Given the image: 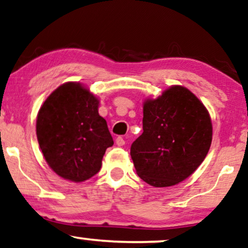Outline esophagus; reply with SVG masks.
Wrapping results in <instances>:
<instances>
[{"instance_id": "1", "label": "esophagus", "mask_w": 248, "mask_h": 248, "mask_svg": "<svg viewBox=\"0 0 248 248\" xmlns=\"http://www.w3.org/2000/svg\"><path fill=\"white\" fill-rule=\"evenodd\" d=\"M115 144H117L118 146H124V140L122 137H118L117 140H115Z\"/></svg>"}]
</instances>
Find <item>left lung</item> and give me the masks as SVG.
<instances>
[{"label": "left lung", "instance_id": "8db88e82", "mask_svg": "<svg viewBox=\"0 0 248 248\" xmlns=\"http://www.w3.org/2000/svg\"><path fill=\"white\" fill-rule=\"evenodd\" d=\"M143 134L131 144L136 172L153 187L181 183L201 166L212 143L209 111L189 90L171 86L143 107Z\"/></svg>", "mask_w": 248, "mask_h": 248}]
</instances>
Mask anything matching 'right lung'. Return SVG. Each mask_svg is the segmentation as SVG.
I'll return each instance as SVG.
<instances>
[{
	"mask_svg": "<svg viewBox=\"0 0 248 248\" xmlns=\"http://www.w3.org/2000/svg\"><path fill=\"white\" fill-rule=\"evenodd\" d=\"M98 98L80 82L59 86L39 108L36 134L49 168L63 179L81 183L101 169L113 145Z\"/></svg>",
	"mask_w": 248,
	"mask_h": 248,
	"instance_id": "right-lung-1",
	"label": "right lung"
}]
</instances>
